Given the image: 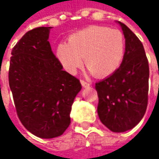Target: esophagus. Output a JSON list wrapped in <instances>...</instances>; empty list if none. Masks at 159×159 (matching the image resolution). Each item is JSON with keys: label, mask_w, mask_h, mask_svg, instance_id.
<instances>
[{"label": "esophagus", "mask_w": 159, "mask_h": 159, "mask_svg": "<svg viewBox=\"0 0 159 159\" xmlns=\"http://www.w3.org/2000/svg\"><path fill=\"white\" fill-rule=\"evenodd\" d=\"M80 82H81V84L83 85V87H88V86H90V84L89 83H86L84 80H81Z\"/></svg>", "instance_id": "34e87169"}]
</instances>
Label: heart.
<instances>
[{
    "mask_svg": "<svg viewBox=\"0 0 159 159\" xmlns=\"http://www.w3.org/2000/svg\"><path fill=\"white\" fill-rule=\"evenodd\" d=\"M125 54V39L118 29L91 25L70 36L68 43L57 48V58L63 68L75 75L84 63L90 74L98 78L113 75L120 66Z\"/></svg>",
    "mask_w": 159,
    "mask_h": 159,
    "instance_id": "heart-1",
    "label": "heart"
}]
</instances>
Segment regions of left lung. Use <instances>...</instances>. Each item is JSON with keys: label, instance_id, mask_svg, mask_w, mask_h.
<instances>
[{"label": "left lung", "instance_id": "1", "mask_svg": "<svg viewBox=\"0 0 159 159\" xmlns=\"http://www.w3.org/2000/svg\"><path fill=\"white\" fill-rule=\"evenodd\" d=\"M125 54L120 68L96 84L98 114L114 133L133 129L143 117L148 101L149 66L142 42L123 23Z\"/></svg>", "mask_w": 159, "mask_h": 159}]
</instances>
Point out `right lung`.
<instances>
[{
    "instance_id": "obj_1",
    "label": "right lung",
    "mask_w": 159,
    "mask_h": 159,
    "mask_svg": "<svg viewBox=\"0 0 159 159\" xmlns=\"http://www.w3.org/2000/svg\"><path fill=\"white\" fill-rule=\"evenodd\" d=\"M50 26L26 32L12 50L9 85L17 116L34 135L54 138L71 123L70 112L82 88L80 81L62 70L48 41Z\"/></svg>"
}]
</instances>
